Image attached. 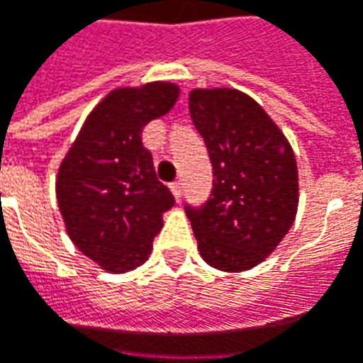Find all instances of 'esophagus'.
<instances>
[{"instance_id": "obj_1", "label": "esophagus", "mask_w": 363, "mask_h": 363, "mask_svg": "<svg viewBox=\"0 0 363 363\" xmlns=\"http://www.w3.org/2000/svg\"><path fill=\"white\" fill-rule=\"evenodd\" d=\"M171 192H172V194H174V199L179 201V199H181V192H182V184H181V182H179V181L172 182V184H171Z\"/></svg>"}]
</instances>
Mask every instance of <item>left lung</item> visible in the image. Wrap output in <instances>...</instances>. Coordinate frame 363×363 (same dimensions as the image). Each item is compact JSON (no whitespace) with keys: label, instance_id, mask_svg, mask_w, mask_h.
<instances>
[{"label":"left lung","instance_id":"1","mask_svg":"<svg viewBox=\"0 0 363 363\" xmlns=\"http://www.w3.org/2000/svg\"><path fill=\"white\" fill-rule=\"evenodd\" d=\"M189 109L213 162V192L186 206L202 260L223 272L264 262L298 213V164L282 129L238 89H192Z\"/></svg>","mask_w":363,"mask_h":363}]
</instances>
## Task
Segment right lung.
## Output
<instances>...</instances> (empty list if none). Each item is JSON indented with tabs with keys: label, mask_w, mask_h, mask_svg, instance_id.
Instances as JSON below:
<instances>
[{
	"label": "right lung",
	"mask_w": 363,
	"mask_h": 363,
	"mask_svg": "<svg viewBox=\"0 0 363 363\" xmlns=\"http://www.w3.org/2000/svg\"><path fill=\"white\" fill-rule=\"evenodd\" d=\"M181 95L171 81L113 89L87 115L59 164L55 192L69 238L111 274L147 262L174 199L140 140Z\"/></svg>",
	"instance_id": "right-lung-1"
}]
</instances>
